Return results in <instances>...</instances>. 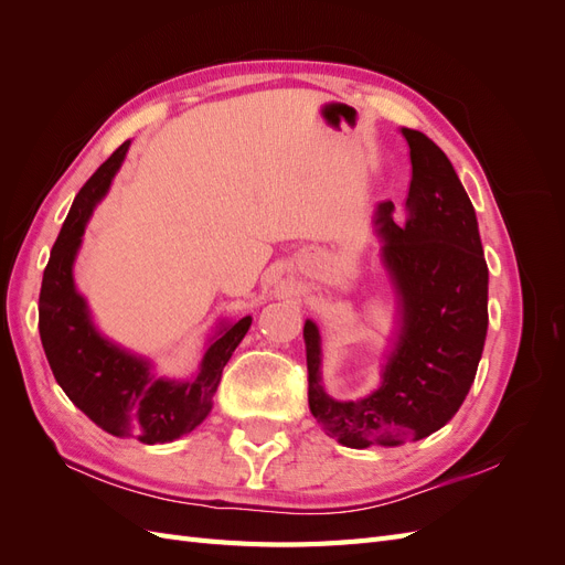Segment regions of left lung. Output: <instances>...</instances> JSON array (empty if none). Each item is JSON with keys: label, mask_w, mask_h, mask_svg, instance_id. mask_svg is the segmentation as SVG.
Returning a JSON list of instances; mask_svg holds the SVG:
<instances>
[{"label": "left lung", "mask_w": 565, "mask_h": 565, "mask_svg": "<svg viewBox=\"0 0 565 565\" xmlns=\"http://www.w3.org/2000/svg\"><path fill=\"white\" fill-rule=\"evenodd\" d=\"M401 131L413 162L407 218L393 221L391 200L374 212L398 297L380 388L361 401L328 396L318 324H303L311 413L328 436L358 450L403 446L446 426L473 384L488 332V264L473 204L446 152L422 131Z\"/></svg>", "instance_id": "8db88e82"}]
</instances>
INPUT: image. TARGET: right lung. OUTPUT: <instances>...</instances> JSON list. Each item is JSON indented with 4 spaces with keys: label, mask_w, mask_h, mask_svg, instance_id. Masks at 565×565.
Segmentation results:
<instances>
[{
    "label": "right lung",
    "mask_w": 565,
    "mask_h": 565,
    "mask_svg": "<svg viewBox=\"0 0 565 565\" xmlns=\"http://www.w3.org/2000/svg\"><path fill=\"white\" fill-rule=\"evenodd\" d=\"M129 143L96 169L67 212L42 278L40 337L58 386L84 415L113 436L156 446L191 434L210 415L221 372L247 334L252 316L221 322L191 380L156 377L148 358L129 353L96 330L87 299L75 287L73 266L87 221L108 193Z\"/></svg>",
    "instance_id": "obj_1"
}]
</instances>
